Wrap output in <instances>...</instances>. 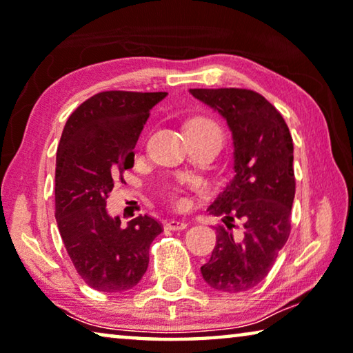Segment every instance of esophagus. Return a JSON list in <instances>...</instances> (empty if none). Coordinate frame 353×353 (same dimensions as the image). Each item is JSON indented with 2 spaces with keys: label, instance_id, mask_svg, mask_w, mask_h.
<instances>
[{
  "label": "esophagus",
  "instance_id": "1",
  "mask_svg": "<svg viewBox=\"0 0 353 353\" xmlns=\"http://www.w3.org/2000/svg\"><path fill=\"white\" fill-rule=\"evenodd\" d=\"M188 227V222L186 221H176V219H172L167 222V229L169 230H184Z\"/></svg>",
  "mask_w": 353,
  "mask_h": 353
}]
</instances>
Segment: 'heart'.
<instances>
[{"label": "heart", "mask_w": 353, "mask_h": 353, "mask_svg": "<svg viewBox=\"0 0 353 353\" xmlns=\"http://www.w3.org/2000/svg\"><path fill=\"white\" fill-rule=\"evenodd\" d=\"M188 134H189V137H194V139H210V140H219V142H222L221 128L207 117H197V118H194V120L189 121ZM188 188L197 191V189H200L202 186H200L199 181H194L189 184ZM170 197L173 200V203H175L178 208H184L188 205V199L181 194L180 189L172 191Z\"/></svg>", "instance_id": "b5f03b06"}]
</instances>
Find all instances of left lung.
Returning a JSON list of instances; mask_svg holds the SVG:
<instances>
[{
	"mask_svg": "<svg viewBox=\"0 0 353 353\" xmlns=\"http://www.w3.org/2000/svg\"><path fill=\"white\" fill-rule=\"evenodd\" d=\"M227 121L233 139L235 176L210 207L225 227L200 271L214 290L238 294L259 283L290 235L295 197L294 142L284 118L262 94L241 88L189 90ZM238 219L243 233L231 232Z\"/></svg>",
	"mask_w": 353,
	"mask_h": 353,
	"instance_id": "left-lung-1",
	"label": "left lung"
}]
</instances>
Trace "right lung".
<instances>
[{"label":"right lung","instance_id":"obj_1","mask_svg":"<svg viewBox=\"0 0 353 353\" xmlns=\"http://www.w3.org/2000/svg\"><path fill=\"white\" fill-rule=\"evenodd\" d=\"M167 93L104 91L69 117L57 151L55 216L75 270L91 289L124 292L148 268L150 246L162 232L150 216L121 227L105 200L117 178L134 167V148L150 110Z\"/></svg>","mask_w":353,"mask_h":353}]
</instances>
